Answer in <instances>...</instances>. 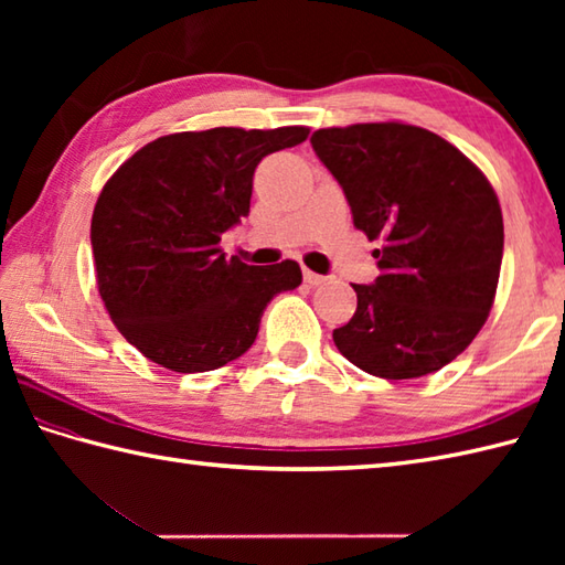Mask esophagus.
<instances>
[{
	"instance_id": "obj_1",
	"label": "esophagus",
	"mask_w": 565,
	"mask_h": 565,
	"mask_svg": "<svg viewBox=\"0 0 565 565\" xmlns=\"http://www.w3.org/2000/svg\"><path fill=\"white\" fill-rule=\"evenodd\" d=\"M303 279H306V284H310V286H320L322 281H326V276H322V274H316V271H310V269H306V271H303Z\"/></svg>"
}]
</instances>
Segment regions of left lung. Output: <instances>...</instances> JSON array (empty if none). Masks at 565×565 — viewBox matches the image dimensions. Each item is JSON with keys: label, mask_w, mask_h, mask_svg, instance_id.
<instances>
[{"label": "left lung", "mask_w": 565, "mask_h": 565, "mask_svg": "<svg viewBox=\"0 0 565 565\" xmlns=\"http://www.w3.org/2000/svg\"><path fill=\"white\" fill-rule=\"evenodd\" d=\"M338 179L381 274L352 284L356 310L332 332L342 356L379 379L447 366L486 326L502 262V211L486 174L431 130L388 124L310 138Z\"/></svg>", "instance_id": "left-lung-1"}]
</instances>
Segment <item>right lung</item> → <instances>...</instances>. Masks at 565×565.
<instances>
[{
  "mask_svg": "<svg viewBox=\"0 0 565 565\" xmlns=\"http://www.w3.org/2000/svg\"><path fill=\"white\" fill-rule=\"evenodd\" d=\"M308 134L284 126L162 136L104 184L92 215L99 296L142 356L179 374L225 366L255 342L271 298L301 284L294 259H227L221 235L249 213L262 158Z\"/></svg>",
  "mask_w": 565,
  "mask_h": 565,
  "instance_id": "obj_1",
  "label": "right lung"
}]
</instances>
